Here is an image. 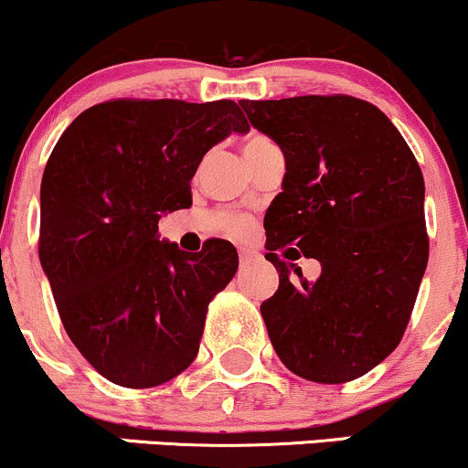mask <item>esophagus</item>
I'll return each mask as SVG.
<instances>
[{"label": "esophagus", "mask_w": 468, "mask_h": 468, "mask_svg": "<svg viewBox=\"0 0 468 468\" xmlns=\"http://www.w3.org/2000/svg\"><path fill=\"white\" fill-rule=\"evenodd\" d=\"M239 256H240V263H250V261L254 259V250H248V248H240L239 250Z\"/></svg>", "instance_id": "34e87169"}]
</instances>
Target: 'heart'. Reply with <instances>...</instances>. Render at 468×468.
I'll list each match as a JSON object with an SVG mask.
<instances>
[{
  "mask_svg": "<svg viewBox=\"0 0 468 468\" xmlns=\"http://www.w3.org/2000/svg\"><path fill=\"white\" fill-rule=\"evenodd\" d=\"M263 144H270V140L265 138V135H259V133L248 135V138H245V143H243V154L245 152H254V149L263 147ZM248 229H250V220L243 218V216H234V218L229 220V232H232V234L240 236V234L248 232Z\"/></svg>",
  "mask_w": 468,
  "mask_h": 468,
  "instance_id": "1",
  "label": "heart"
}]
</instances>
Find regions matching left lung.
<instances>
[{
    "mask_svg": "<svg viewBox=\"0 0 468 468\" xmlns=\"http://www.w3.org/2000/svg\"><path fill=\"white\" fill-rule=\"evenodd\" d=\"M285 158L283 192L265 214L279 290L261 303L279 359L303 379L344 384L401 341L429 263L424 176L375 104L353 95L240 100ZM316 258L308 284L273 252ZM293 267L300 283L289 281Z\"/></svg>",
    "mask_w": 468,
    "mask_h": 468,
    "instance_id": "8db88e82",
    "label": "left lung"
}]
</instances>
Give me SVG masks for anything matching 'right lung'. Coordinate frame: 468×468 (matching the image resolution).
<instances>
[{
    "instance_id": "add662e5",
    "label": "right lung",
    "mask_w": 468,
    "mask_h": 468,
    "mask_svg": "<svg viewBox=\"0 0 468 468\" xmlns=\"http://www.w3.org/2000/svg\"><path fill=\"white\" fill-rule=\"evenodd\" d=\"M245 132L232 100H109L55 144L39 189V261L64 330L113 384L160 386L198 355L207 305L239 254L220 239L183 252L158 239V220L192 205L203 155Z\"/></svg>"
}]
</instances>
